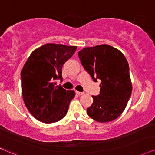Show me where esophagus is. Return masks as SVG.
Wrapping results in <instances>:
<instances>
[{
  "mask_svg": "<svg viewBox=\"0 0 155 155\" xmlns=\"http://www.w3.org/2000/svg\"><path fill=\"white\" fill-rule=\"evenodd\" d=\"M76 94L78 95H82V94H84V92H80V91H76Z\"/></svg>",
  "mask_w": 155,
  "mask_h": 155,
  "instance_id": "esophagus-1",
  "label": "esophagus"
}]
</instances>
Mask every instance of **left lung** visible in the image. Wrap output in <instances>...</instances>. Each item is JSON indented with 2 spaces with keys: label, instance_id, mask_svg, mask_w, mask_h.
Segmentation results:
<instances>
[{
  "label": "left lung",
  "instance_id": "obj_1",
  "mask_svg": "<svg viewBox=\"0 0 155 155\" xmlns=\"http://www.w3.org/2000/svg\"><path fill=\"white\" fill-rule=\"evenodd\" d=\"M78 56L93 81H101L99 94L92 96L88 115L101 123L114 120L124 111L132 94L126 58L120 51L107 44L84 48Z\"/></svg>",
  "mask_w": 155,
  "mask_h": 155
}]
</instances>
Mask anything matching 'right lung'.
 <instances>
[{
    "label": "right lung",
    "instance_id": "1",
    "mask_svg": "<svg viewBox=\"0 0 155 155\" xmlns=\"http://www.w3.org/2000/svg\"><path fill=\"white\" fill-rule=\"evenodd\" d=\"M76 46L57 44L43 45L31 53L21 74L23 101L38 121L54 123L63 119L74 91L57 86L62 82V66L75 53Z\"/></svg>",
    "mask_w": 155,
    "mask_h": 155
}]
</instances>
